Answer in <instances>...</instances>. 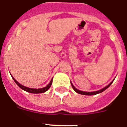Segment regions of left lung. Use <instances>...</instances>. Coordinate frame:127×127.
<instances>
[{
  "label": "left lung",
  "mask_w": 127,
  "mask_h": 127,
  "mask_svg": "<svg viewBox=\"0 0 127 127\" xmlns=\"http://www.w3.org/2000/svg\"><path fill=\"white\" fill-rule=\"evenodd\" d=\"M113 81H114V80H113V81H112V82H111V83L109 84V85H107L106 87H105L104 88L102 89H100V90H99V91H93V92H85V91H80V90H78V89H77L74 87V85H73V84L72 83H71V85H72V87L73 89H74V90L75 91L76 93H78V94H81V95H96V94L100 93L103 92L104 91H105L106 89H108V87H110V85H111V84L113 83Z\"/></svg>",
  "instance_id": "left-lung-1"
}]
</instances>
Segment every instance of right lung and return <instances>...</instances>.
<instances>
[{
	"instance_id": "1",
	"label": "right lung",
	"mask_w": 127,
	"mask_h": 127,
	"mask_svg": "<svg viewBox=\"0 0 127 127\" xmlns=\"http://www.w3.org/2000/svg\"><path fill=\"white\" fill-rule=\"evenodd\" d=\"M12 78H13V80H14V81L15 82V83H16V84H17V85H18V86H19V87H20L21 89L25 91H27V92L31 93H34V94L42 93H44V92H46V91H47L48 90L49 88H50L51 84H52V81H52V80H51V81H50V83H49V84H48V85L46 86V87H43V88L32 89V88H29V87H25V86H23V85H22L21 84H20V83H19L18 81H16V80L14 79V78H13V77H12Z\"/></svg>"
}]
</instances>
